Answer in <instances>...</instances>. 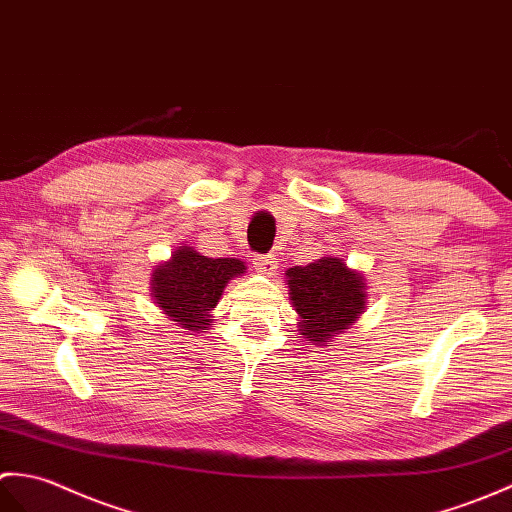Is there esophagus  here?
Returning <instances> with one entry per match:
<instances>
[{"label": "esophagus", "mask_w": 512, "mask_h": 512, "mask_svg": "<svg viewBox=\"0 0 512 512\" xmlns=\"http://www.w3.org/2000/svg\"><path fill=\"white\" fill-rule=\"evenodd\" d=\"M278 267V260L274 256H258L254 258V269L258 271V274L263 276H271Z\"/></svg>", "instance_id": "1"}]
</instances>
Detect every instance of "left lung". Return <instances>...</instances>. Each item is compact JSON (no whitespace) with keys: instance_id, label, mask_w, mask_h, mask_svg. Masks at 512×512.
Listing matches in <instances>:
<instances>
[{"instance_id":"8db88e82","label":"left lung","mask_w":512,"mask_h":512,"mask_svg":"<svg viewBox=\"0 0 512 512\" xmlns=\"http://www.w3.org/2000/svg\"><path fill=\"white\" fill-rule=\"evenodd\" d=\"M285 276L289 300L298 313V331L309 344L333 342L366 311V278L344 258L326 254L304 267L287 269Z\"/></svg>"}]
</instances>
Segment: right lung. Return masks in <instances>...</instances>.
<instances>
[{
    "mask_svg": "<svg viewBox=\"0 0 512 512\" xmlns=\"http://www.w3.org/2000/svg\"><path fill=\"white\" fill-rule=\"evenodd\" d=\"M245 269L243 260L208 258L181 243L168 260L155 265L151 298L168 320L184 331L206 333L227 282L243 276Z\"/></svg>",
    "mask_w": 512,
    "mask_h": 512,
    "instance_id": "obj_1",
    "label": "right lung"
}]
</instances>
